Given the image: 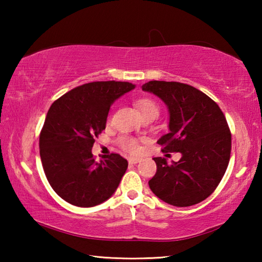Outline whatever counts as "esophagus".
I'll use <instances>...</instances> for the list:
<instances>
[{
  "mask_svg": "<svg viewBox=\"0 0 262 262\" xmlns=\"http://www.w3.org/2000/svg\"><path fill=\"white\" fill-rule=\"evenodd\" d=\"M128 162H129V164H137V163L141 162V158L130 157V158H128Z\"/></svg>",
  "mask_w": 262,
  "mask_h": 262,
  "instance_id": "1",
  "label": "esophagus"
}]
</instances>
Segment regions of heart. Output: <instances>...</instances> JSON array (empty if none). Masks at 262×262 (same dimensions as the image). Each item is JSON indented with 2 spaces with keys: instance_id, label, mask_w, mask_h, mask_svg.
Wrapping results in <instances>:
<instances>
[{
  "instance_id": "1",
  "label": "heart",
  "mask_w": 262,
  "mask_h": 262,
  "mask_svg": "<svg viewBox=\"0 0 262 262\" xmlns=\"http://www.w3.org/2000/svg\"><path fill=\"white\" fill-rule=\"evenodd\" d=\"M137 106H139L143 117L149 114H159L158 105L150 99L139 100L137 101ZM120 145L123 150H126V151L132 154H135L137 152V150H139V144H137V142L134 139H132V137H122L120 140Z\"/></svg>"
}]
</instances>
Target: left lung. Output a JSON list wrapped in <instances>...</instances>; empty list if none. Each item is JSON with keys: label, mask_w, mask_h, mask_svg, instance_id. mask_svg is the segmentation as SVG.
<instances>
[{"label": "left lung", "mask_w": 262, "mask_h": 262, "mask_svg": "<svg viewBox=\"0 0 262 262\" xmlns=\"http://www.w3.org/2000/svg\"><path fill=\"white\" fill-rule=\"evenodd\" d=\"M142 90L157 96L168 110V133L157 143L163 152H180L178 162L152 158L157 172L149 187L168 205L188 207L209 196L227 171L231 133L214 100L179 82L150 81ZM166 156V155H165Z\"/></svg>", "instance_id": "left-lung-1"}]
</instances>
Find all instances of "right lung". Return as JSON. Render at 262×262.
I'll return each instance as SVG.
<instances>
[{
	"mask_svg": "<svg viewBox=\"0 0 262 262\" xmlns=\"http://www.w3.org/2000/svg\"><path fill=\"white\" fill-rule=\"evenodd\" d=\"M135 89L129 82H92L64 94L48 110L39 139L46 178L70 205L94 207L117 190L128 162L111 154L96 162L95 137L105 129L111 105Z\"/></svg>",
	"mask_w": 262,
	"mask_h": 262,
	"instance_id": "add662e5",
	"label": "right lung"
}]
</instances>
